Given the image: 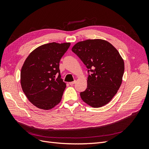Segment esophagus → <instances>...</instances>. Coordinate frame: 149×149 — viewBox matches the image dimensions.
Wrapping results in <instances>:
<instances>
[{
  "mask_svg": "<svg viewBox=\"0 0 149 149\" xmlns=\"http://www.w3.org/2000/svg\"><path fill=\"white\" fill-rule=\"evenodd\" d=\"M76 82H75V81H72V82H70V83H69V84L71 85V86H73L74 83H75Z\"/></svg>",
  "mask_w": 149,
  "mask_h": 149,
  "instance_id": "34e87169",
  "label": "esophagus"
}]
</instances>
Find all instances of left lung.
Wrapping results in <instances>:
<instances>
[{
    "label": "left lung",
    "mask_w": 149,
    "mask_h": 149,
    "mask_svg": "<svg viewBox=\"0 0 149 149\" xmlns=\"http://www.w3.org/2000/svg\"><path fill=\"white\" fill-rule=\"evenodd\" d=\"M71 50L92 72L86 89L80 93L82 100L93 107L107 104L123 81L124 62L118 49L106 40L89 39L76 43Z\"/></svg>",
    "instance_id": "left-lung-1"
}]
</instances>
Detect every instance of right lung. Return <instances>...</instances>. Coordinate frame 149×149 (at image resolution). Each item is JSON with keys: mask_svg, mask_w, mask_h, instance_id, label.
<instances>
[{"mask_svg": "<svg viewBox=\"0 0 149 149\" xmlns=\"http://www.w3.org/2000/svg\"><path fill=\"white\" fill-rule=\"evenodd\" d=\"M70 45H42L31 52L24 63L20 72L22 89L29 101L39 109H53L61 100L66 85L61 78L59 63Z\"/></svg>", "mask_w": 149, "mask_h": 149, "instance_id": "right-lung-1", "label": "right lung"}]
</instances>
